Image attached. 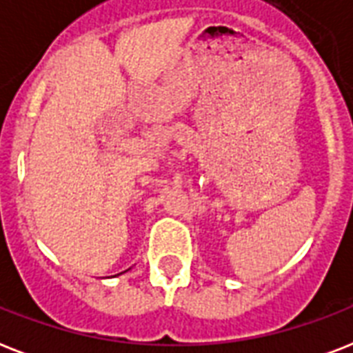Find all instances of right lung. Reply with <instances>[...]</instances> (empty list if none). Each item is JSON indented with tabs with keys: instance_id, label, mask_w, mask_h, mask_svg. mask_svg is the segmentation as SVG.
I'll use <instances>...</instances> for the list:
<instances>
[{
	"instance_id": "obj_1",
	"label": "right lung",
	"mask_w": 353,
	"mask_h": 353,
	"mask_svg": "<svg viewBox=\"0 0 353 353\" xmlns=\"http://www.w3.org/2000/svg\"><path fill=\"white\" fill-rule=\"evenodd\" d=\"M119 274H121V273H119Z\"/></svg>"
}]
</instances>
